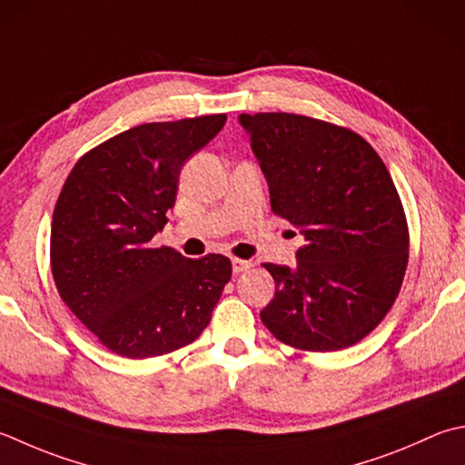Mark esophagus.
Returning <instances> with one entry per match:
<instances>
[{
	"mask_svg": "<svg viewBox=\"0 0 465 465\" xmlns=\"http://www.w3.org/2000/svg\"><path fill=\"white\" fill-rule=\"evenodd\" d=\"M232 266H233V274H242V272H248L253 262L252 260H240V258H233L232 260Z\"/></svg>",
	"mask_w": 465,
	"mask_h": 465,
	"instance_id": "34e87169",
	"label": "esophagus"
}]
</instances>
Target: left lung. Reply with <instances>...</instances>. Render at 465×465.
<instances>
[{
  "label": "left lung",
  "mask_w": 465,
  "mask_h": 465,
  "mask_svg": "<svg viewBox=\"0 0 465 465\" xmlns=\"http://www.w3.org/2000/svg\"><path fill=\"white\" fill-rule=\"evenodd\" d=\"M270 187L272 212L300 227L296 268L263 263L276 294L260 312L298 351L352 347L401 290L409 227L377 151L351 129L290 113L242 114Z\"/></svg>",
  "instance_id": "obj_1"
}]
</instances>
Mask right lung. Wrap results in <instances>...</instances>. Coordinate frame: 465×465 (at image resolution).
I'll return each instance as SVG.
<instances>
[{
    "instance_id": "obj_1",
    "label": "right lung",
    "mask_w": 465,
    "mask_h": 465,
    "mask_svg": "<svg viewBox=\"0 0 465 465\" xmlns=\"http://www.w3.org/2000/svg\"><path fill=\"white\" fill-rule=\"evenodd\" d=\"M225 114L147 123L82 154L54 207L50 263L58 294L96 339L126 359L193 342L212 321L232 262L153 248L175 205L179 173Z\"/></svg>"
}]
</instances>
